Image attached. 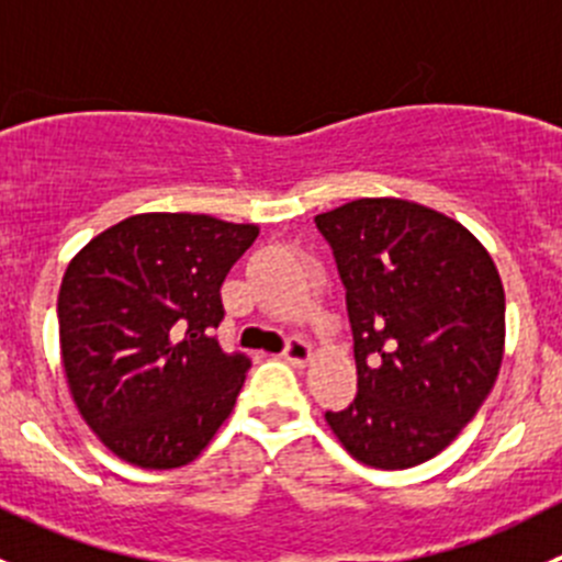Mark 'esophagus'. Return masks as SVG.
<instances>
[{"label": "esophagus", "mask_w": 562, "mask_h": 562, "mask_svg": "<svg viewBox=\"0 0 562 562\" xmlns=\"http://www.w3.org/2000/svg\"><path fill=\"white\" fill-rule=\"evenodd\" d=\"M282 356H285V361H291L293 367H307L310 361H313V348H310L304 339L293 337L291 342H288L285 353H282Z\"/></svg>", "instance_id": "1"}]
</instances>
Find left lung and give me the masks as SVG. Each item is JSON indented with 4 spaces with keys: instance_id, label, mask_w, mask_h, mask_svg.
I'll return each instance as SVG.
<instances>
[{
    "instance_id": "8db88e82",
    "label": "left lung",
    "mask_w": 562,
    "mask_h": 562,
    "mask_svg": "<svg viewBox=\"0 0 562 562\" xmlns=\"http://www.w3.org/2000/svg\"><path fill=\"white\" fill-rule=\"evenodd\" d=\"M348 288L359 394L326 424L350 457L405 470L446 449L490 396L506 293L486 247L449 214L356 198L315 217Z\"/></svg>"
}]
</instances>
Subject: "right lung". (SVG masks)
Listing matches in <instances>:
<instances>
[{"label":"right lung","instance_id":"add662e5","mask_svg":"<svg viewBox=\"0 0 562 562\" xmlns=\"http://www.w3.org/2000/svg\"><path fill=\"white\" fill-rule=\"evenodd\" d=\"M258 236L212 214L144 212L76 252L61 277L59 348L87 427L124 462L184 468L231 416L249 370L223 353L220 285Z\"/></svg>","mask_w":562,"mask_h":562}]
</instances>
